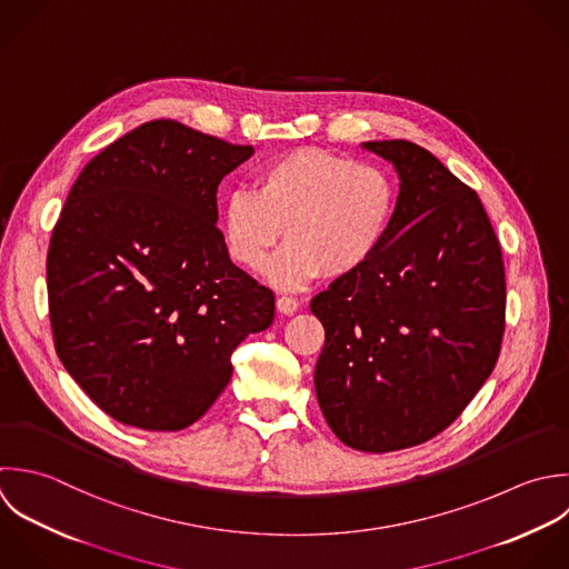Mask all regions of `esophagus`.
<instances>
[{
  "label": "esophagus",
  "instance_id": "1",
  "mask_svg": "<svg viewBox=\"0 0 569 569\" xmlns=\"http://www.w3.org/2000/svg\"><path fill=\"white\" fill-rule=\"evenodd\" d=\"M277 310L283 315H295L299 310V301L292 297H279L277 299Z\"/></svg>",
  "mask_w": 569,
  "mask_h": 569
}]
</instances>
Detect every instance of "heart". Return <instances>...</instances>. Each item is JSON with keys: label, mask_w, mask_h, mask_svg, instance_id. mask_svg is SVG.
<instances>
[{"label": "heart", "mask_w": 569, "mask_h": 569, "mask_svg": "<svg viewBox=\"0 0 569 569\" xmlns=\"http://www.w3.org/2000/svg\"><path fill=\"white\" fill-rule=\"evenodd\" d=\"M397 212V186L377 166L319 148H299L266 161L254 190L237 188L223 203V237L237 263L261 270L281 241L290 239L268 268L286 290L363 270L386 246Z\"/></svg>", "instance_id": "1"}]
</instances>
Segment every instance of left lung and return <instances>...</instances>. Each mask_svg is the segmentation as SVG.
Returning <instances> with one entry per match:
<instances>
[{"mask_svg":"<svg viewBox=\"0 0 569 569\" xmlns=\"http://www.w3.org/2000/svg\"><path fill=\"white\" fill-rule=\"evenodd\" d=\"M399 174L383 250L319 292L326 330L315 390L332 432L395 452L446 430L492 375L506 328V268L483 203L430 150L363 141Z\"/></svg>","mask_w":569,"mask_h":569,"instance_id":"left-lung-1","label":"left lung"}]
</instances>
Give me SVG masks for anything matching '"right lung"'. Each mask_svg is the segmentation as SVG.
Segmentation results:
<instances>
[{"label": "right lung", "mask_w": 569, "mask_h": 569, "mask_svg": "<svg viewBox=\"0 0 569 569\" xmlns=\"http://www.w3.org/2000/svg\"><path fill=\"white\" fill-rule=\"evenodd\" d=\"M252 154L154 119L72 183L46 259L50 326L66 372L114 421L188 428L226 390L230 352L270 328L272 290L217 230V188Z\"/></svg>", "instance_id": "obj_1"}]
</instances>
